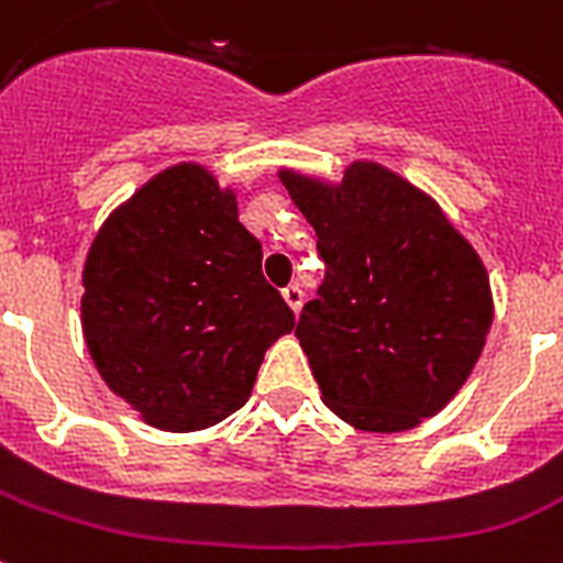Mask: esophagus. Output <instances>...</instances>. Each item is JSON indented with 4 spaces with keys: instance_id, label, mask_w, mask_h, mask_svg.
I'll return each mask as SVG.
<instances>
[{
    "instance_id": "esophagus-1",
    "label": "esophagus",
    "mask_w": 563,
    "mask_h": 563,
    "mask_svg": "<svg viewBox=\"0 0 563 563\" xmlns=\"http://www.w3.org/2000/svg\"><path fill=\"white\" fill-rule=\"evenodd\" d=\"M283 300L289 303L291 312H300V306H303V291H300V286H286L283 289Z\"/></svg>"
}]
</instances>
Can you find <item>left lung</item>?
I'll use <instances>...</instances> for the list:
<instances>
[{"label": "left lung", "mask_w": 563, "mask_h": 563, "mask_svg": "<svg viewBox=\"0 0 563 563\" xmlns=\"http://www.w3.org/2000/svg\"><path fill=\"white\" fill-rule=\"evenodd\" d=\"M327 263L295 335L321 399L355 431L399 433L468 382L495 318L483 260L431 194L378 162L344 178L280 167Z\"/></svg>", "instance_id": "1"}]
</instances>
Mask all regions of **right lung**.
<instances>
[{"instance_id":"1","label":"right lung","mask_w":563,"mask_h":563,"mask_svg":"<svg viewBox=\"0 0 563 563\" xmlns=\"http://www.w3.org/2000/svg\"><path fill=\"white\" fill-rule=\"evenodd\" d=\"M260 260L236 190L199 162L155 173L98 228L80 327L100 378L141 422L205 431L249 401L266 350L295 329Z\"/></svg>"}]
</instances>
